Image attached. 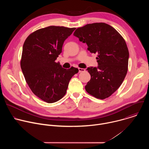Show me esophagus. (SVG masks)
<instances>
[{
  "instance_id": "34e87169",
  "label": "esophagus",
  "mask_w": 149,
  "mask_h": 149,
  "mask_svg": "<svg viewBox=\"0 0 149 149\" xmlns=\"http://www.w3.org/2000/svg\"><path fill=\"white\" fill-rule=\"evenodd\" d=\"M78 70H79V72H84L86 71L84 68H78Z\"/></svg>"
}]
</instances>
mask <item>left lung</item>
Here are the masks:
<instances>
[{"label":"left lung","instance_id":"1","mask_svg":"<svg viewBox=\"0 0 149 149\" xmlns=\"http://www.w3.org/2000/svg\"><path fill=\"white\" fill-rule=\"evenodd\" d=\"M74 35L87 44L91 53L98 54V67L87 69L91 79L85 87L86 91L98 99L109 97L120 87L128 70L129 52L124 39L102 22L78 28Z\"/></svg>","mask_w":149,"mask_h":149}]
</instances>
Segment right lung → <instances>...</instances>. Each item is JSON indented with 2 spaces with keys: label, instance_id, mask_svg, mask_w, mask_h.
<instances>
[{
  "label": "right lung",
  "instance_id": "right-lung-1",
  "mask_svg": "<svg viewBox=\"0 0 149 149\" xmlns=\"http://www.w3.org/2000/svg\"><path fill=\"white\" fill-rule=\"evenodd\" d=\"M75 28L50 26L31 33L26 39L20 67L32 93L48 103L61 100L78 69H65L55 60L62 52L65 40Z\"/></svg>",
  "mask_w": 149,
  "mask_h": 149
}]
</instances>
